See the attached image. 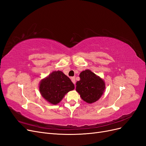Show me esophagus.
Segmentation results:
<instances>
[{
    "label": "esophagus",
    "mask_w": 146,
    "mask_h": 146,
    "mask_svg": "<svg viewBox=\"0 0 146 146\" xmlns=\"http://www.w3.org/2000/svg\"><path fill=\"white\" fill-rule=\"evenodd\" d=\"M71 80H72V83L75 85V83H76V82H75V78L74 77H72L71 78Z\"/></svg>",
    "instance_id": "34e87169"
}]
</instances>
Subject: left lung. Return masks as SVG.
Masks as SVG:
<instances>
[{
  "mask_svg": "<svg viewBox=\"0 0 146 146\" xmlns=\"http://www.w3.org/2000/svg\"><path fill=\"white\" fill-rule=\"evenodd\" d=\"M80 80L76 83V90L80 97L88 103L97 102L104 92L105 84L103 80L89 70L80 74Z\"/></svg>",
  "mask_w": 146,
  "mask_h": 146,
  "instance_id": "obj_1",
  "label": "left lung"
}]
</instances>
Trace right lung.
<instances>
[{"mask_svg": "<svg viewBox=\"0 0 146 146\" xmlns=\"http://www.w3.org/2000/svg\"><path fill=\"white\" fill-rule=\"evenodd\" d=\"M75 88L70 78L62 71H54L42 80L40 84V92L42 97L52 104L58 103L64 95Z\"/></svg>", "mask_w": 146, "mask_h": 146, "instance_id": "right-lung-1", "label": "right lung"}]
</instances>
